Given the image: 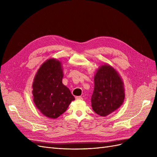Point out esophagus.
<instances>
[{
  "instance_id": "obj_1",
  "label": "esophagus",
  "mask_w": 157,
  "mask_h": 157,
  "mask_svg": "<svg viewBox=\"0 0 157 157\" xmlns=\"http://www.w3.org/2000/svg\"><path fill=\"white\" fill-rule=\"evenodd\" d=\"M75 98H76V99H77V100H82V98L80 96H77Z\"/></svg>"
}]
</instances>
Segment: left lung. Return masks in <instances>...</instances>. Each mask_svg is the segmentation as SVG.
<instances>
[{
	"label": "left lung",
	"instance_id": "8db88e82",
	"mask_svg": "<svg viewBox=\"0 0 157 157\" xmlns=\"http://www.w3.org/2000/svg\"><path fill=\"white\" fill-rule=\"evenodd\" d=\"M124 96V84L117 71L108 64L101 65L94 76L93 110L101 117L107 116L121 106Z\"/></svg>",
	"mask_w": 157,
	"mask_h": 157
}]
</instances>
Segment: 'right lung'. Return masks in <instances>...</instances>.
Here are the masks:
<instances>
[{"label": "right lung", "mask_w": 157, "mask_h": 157, "mask_svg": "<svg viewBox=\"0 0 157 157\" xmlns=\"http://www.w3.org/2000/svg\"><path fill=\"white\" fill-rule=\"evenodd\" d=\"M63 69L59 61L46 60L38 70L33 83V95L37 109L48 118H56L67 110L75 98L62 83Z\"/></svg>", "instance_id": "add662e5"}]
</instances>
